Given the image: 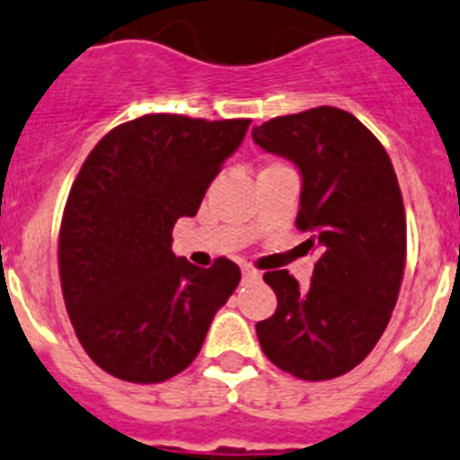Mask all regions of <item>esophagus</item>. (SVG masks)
<instances>
[{
    "instance_id": "obj_1",
    "label": "esophagus",
    "mask_w": 460,
    "mask_h": 460,
    "mask_svg": "<svg viewBox=\"0 0 460 460\" xmlns=\"http://www.w3.org/2000/svg\"><path fill=\"white\" fill-rule=\"evenodd\" d=\"M242 274H244V279H258V277H261V272H258V270H253V268H244V270H242Z\"/></svg>"
}]
</instances>
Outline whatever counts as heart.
Segmentation results:
<instances>
[{
    "label": "heart",
    "mask_w": 460,
    "mask_h": 460,
    "mask_svg": "<svg viewBox=\"0 0 460 460\" xmlns=\"http://www.w3.org/2000/svg\"><path fill=\"white\" fill-rule=\"evenodd\" d=\"M281 167H286V164H281V163H270V164H265V167H262V172H268V170H281Z\"/></svg>",
    "instance_id": "b5f03b06"
}]
</instances>
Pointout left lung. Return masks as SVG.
<instances>
[{
  "label": "left lung",
  "mask_w": 460,
  "mask_h": 460,
  "mask_svg": "<svg viewBox=\"0 0 460 460\" xmlns=\"http://www.w3.org/2000/svg\"><path fill=\"white\" fill-rule=\"evenodd\" d=\"M253 141L297 164V230L319 251L309 288L288 270L265 272L277 312L258 321L262 351L305 382L353 370L386 331L407 256L405 204L388 153L358 118L335 107L279 116Z\"/></svg>",
  "instance_id": "8db88e82"
}]
</instances>
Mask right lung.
I'll return each mask as SVG.
<instances>
[{
    "label": "right lung",
    "mask_w": 460,
    "mask_h": 460,
    "mask_svg": "<svg viewBox=\"0 0 460 460\" xmlns=\"http://www.w3.org/2000/svg\"><path fill=\"white\" fill-rule=\"evenodd\" d=\"M249 118L204 120L148 113L97 141L65 204L58 265L78 342L109 375L158 384L202 349L214 314L242 272L172 253V230L249 129Z\"/></svg>",
    "instance_id": "right-lung-1"
}]
</instances>
